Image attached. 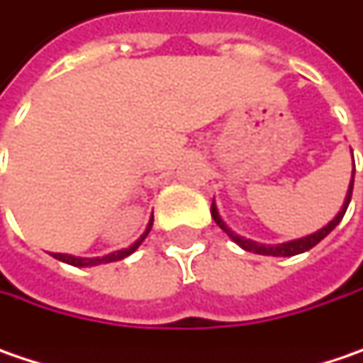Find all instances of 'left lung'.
<instances>
[{"label": "left lung", "instance_id": "left-lung-1", "mask_svg": "<svg viewBox=\"0 0 363 363\" xmlns=\"http://www.w3.org/2000/svg\"><path fill=\"white\" fill-rule=\"evenodd\" d=\"M351 192H353V175H351V184H350V190H347V198H345V202H343V208H341V213L335 217V219L330 220L326 227H323L320 231H316V233H312V235H306V238H301V240H294V242H287V244H277V246H264V244H256V242H250V240H244V238H240V235H235L225 223L219 217V211H217V206H215V202H213V206H211V215H213V219L215 223L219 225L220 229L238 244V246H242L246 252H254V254H264V256H296V254H301V252H308V250H312V247L316 246L318 242H323L324 238L341 223L343 219V215H345V211H347V206H350V200H351Z\"/></svg>", "mask_w": 363, "mask_h": 363}]
</instances>
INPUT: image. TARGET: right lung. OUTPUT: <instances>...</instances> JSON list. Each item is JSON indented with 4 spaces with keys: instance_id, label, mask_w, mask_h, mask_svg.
<instances>
[{
    "instance_id": "add662e5",
    "label": "right lung",
    "mask_w": 363,
    "mask_h": 363,
    "mask_svg": "<svg viewBox=\"0 0 363 363\" xmlns=\"http://www.w3.org/2000/svg\"><path fill=\"white\" fill-rule=\"evenodd\" d=\"M150 227H152V219L148 223V227H146V231L143 233V238H140L136 244H132V246L125 247V250L113 252V254H107V256H103V258H78V256H67V254H53V258H57V260H62V262H67V264H72V267H94V264H103V262H116V260H121V258L130 256L132 252H136V247L140 246L144 238L148 235Z\"/></svg>"
}]
</instances>
